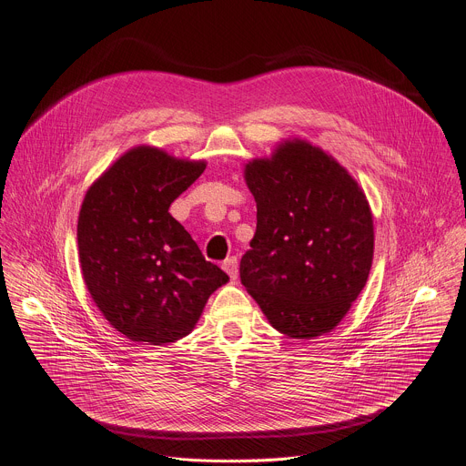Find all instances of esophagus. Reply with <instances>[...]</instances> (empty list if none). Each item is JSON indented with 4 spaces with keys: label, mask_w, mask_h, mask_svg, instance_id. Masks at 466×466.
Segmentation results:
<instances>
[{
    "label": "esophagus",
    "mask_w": 466,
    "mask_h": 466,
    "mask_svg": "<svg viewBox=\"0 0 466 466\" xmlns=\"http://www.w3.org/2000/svg\"><path fill=\"white\" fill-rule=\"evenodd\" d=\"M223 269L227 271V275H228L232 280H236V279H238V258H236V256L227 258V259L223 261Z\"/></svg>",
    "instance_id": "esophagus-1"
}]
</instances>
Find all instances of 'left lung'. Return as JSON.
I'll return each instance as SVG.
<instances>
[{"instance_id":"8db88e82","label":"left lung","mask_w":466,"mask_h":466,"mask_svg":"<svg viewBox=\"0 0 466 466\" xmlns=\"http://www.w3.org/2000/svg\"><path fill=\"white\" fill-rule=\"evenodd\" d=\"M256 234L241 284L280 334L313 339L334 329L367 284L374 227L367 197L322 149L293 140L245 166Z\"/></svg>"}]
</instances>
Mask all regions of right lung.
I'll return each instance as SVG.
<instances>
[{
  "instance_id": "obj_1",
  "label": "right lung",
  "mask_w": 466,
  "mask_h": 466,
  "mask_svg": "<svg viewBox=\"0 0 466 466\" xmlns=\"http://www.w3.org/2000/svg\"><path fill=\"white\" fill-rule=\"evenodd\" d=\"M207 162L140 146L86 191L77 223L85 284L105 319L130 341L166 345L187 336L228 275L169 214Z\"/></svg>"
}]
</instances>
